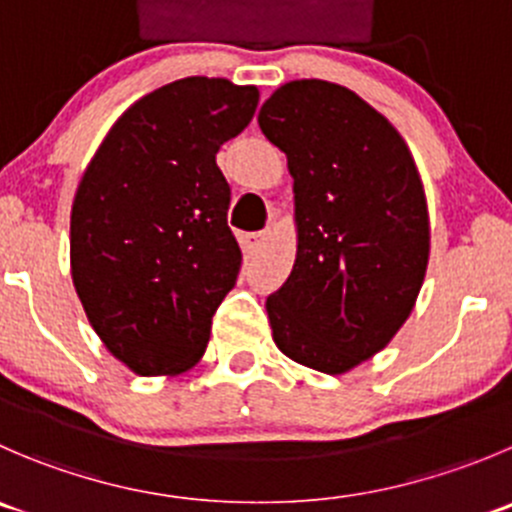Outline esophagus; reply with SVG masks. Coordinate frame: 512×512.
Returning a JSON list of instances; mask_svg holds the SVG:
<instances>
[{
  "instance_id": "1",
  "label": "esophagus",
  "mask_w": 512,
  "mask_h": 512,
  "mask_svg": "<svg viewBox=\"0 0 512 512\" xmlns=\"http://www.w3.org/2000/svg\"><path fill=\"white\" fill-rule=\"evenodd\" d=\"M267 237H270V232H267V230H260V232H250V235L245 237V245H247V250H250V252H257V250H260L262 245H265V242H267Z\"/></svg>"
}]
</instances>
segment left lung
<instances>
[{"mask_svg": "<svg viewBox=\"0 0 512 512\" xmlns=\"http://www.w3.org/2000/svg\"><path fill=\"white\" fill-rule=\"evenodd\" d=\"M257 122L295 180L297 260L267 297L272 337L290 360L340 375L413 312L430 255L423 182L393 124L340 84H282Z\"/></svg>", "mask_w": 512, "mask_h": 512, "instance_id": "1", "label": "left lung"}]
</instances>
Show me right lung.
<instances>
[{"instance_id": "obj_1", "label": "right lung", "mask_w": 512, "mask_h": 512, "mask_svg": "<svg viewBox=\"0 0 512 512\" xmlns=\"http://www.w3.org/2000/svg\"><path fill=\"white\" fill-rule=\"evenodd\" d=\"M257 87L185 77L114 122L77 187L72 280L89 325L137 375L205 355L212 315L240 275L230 185L215 155L257 109Z\"/></svg>"}]
</instances>
